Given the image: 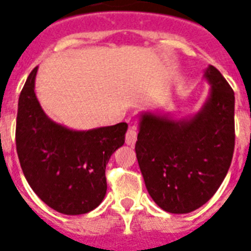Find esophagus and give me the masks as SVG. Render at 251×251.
I'll list each match as a JSON object with an SVG mask.
<instances>
[{
  "label": "esophagus",
  "mask_w": 251,
  "mask_h": 251,
  "mask_svg": "<svg viewBox=\"0 0 251 251\" xmlns=\"http://www.w3.org/2000/svg\"><path fill=\"white\" fill-rule=\"evenodd\" d=\"M137 141V130L136 127H129L127 130V134H126V144L129 145V146H133Z\"/></svg>",
  "instance_id": "esophagus-1"
}]
</instances>
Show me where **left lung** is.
Masks as SVG:
<instances>
[{
    "mask_svg": "<svg viewBox=\"0 0 251 251\" xmlns=\"http://www.w3.org/2000/svg\"><path fill=\"white\" fill-rule=\"evenodd\" d=\"M210 84L200 110L183 119L142 111L136 155L151 199L175 214L194 212L225 179L235 149V93L213 65L204 70Z\"/></svg>",
    "mask_w": 251,
    "mask_h": 251,
    "instance_id": "1",
    "label": "left lung"
}]
</instances>
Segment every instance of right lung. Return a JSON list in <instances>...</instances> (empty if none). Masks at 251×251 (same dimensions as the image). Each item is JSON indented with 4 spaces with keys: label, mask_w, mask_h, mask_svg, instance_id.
Instances as JSON below:
<instances>
[{
    "label": "right lung",
    "mask_w": 251,
    "mask_h": 251,
    "mask_svg": "<svg viewBox=\"0 0 251 251\" xmlns=\"http://www.w3.org/2000/svg\"><path fill=\"white\" fill-rule=\"evenodd\" d=\"M37 70L29 74L18 103L16 151L23 173L50 208L86 214L106 195V164L124 145L128 124L75 130L56 123L37 100Z\"/></svg>",
    "instance_id": "right-lung-1"
}]
</instances>
